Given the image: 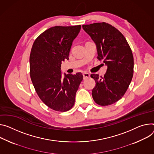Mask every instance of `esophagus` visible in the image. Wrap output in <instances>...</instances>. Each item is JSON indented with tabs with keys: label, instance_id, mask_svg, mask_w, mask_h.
<instances>
[{
	"label": "esophagus",
	"instance_id": "1",
	"mask_svg": "<svg viewBox=\"0 0 154 154\" xmlns=\"http://www.w3.org/2000/svg\"><path fill=\"white\" fill-rule=\"evenodd\" d=\"M83 79L86 80V79H88L90 77V75L87 72H84L83 74Z\"/></svg>",
	"mask_w": 154,
	"mask_h": 154
}]
</instances>
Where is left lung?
<instances>
[{"mask_svg": "<svg viewBox=\"0 0 154 154\" xmlns=\"http://www.w3.org/2000/svg\"><path fill=\"white\" fill-rule=\"evenodd\" d=\"M82 27L96 44L97 58L107 67L103 77L91 75L96 82L93 98L100 106L114 104L125 94L133 78L134 60L130 47L123 35L108 23H96Z\"/></svg>", "mask_w": 154, "mask_h": 154, "instance_id": "obj_1", "label": "left lung"}]
</instances>
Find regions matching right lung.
Returning <instances> with one entry per match:
<instances>
[{"mask_svg":"<svg viewBox=\"0 0 154 154\" xmlns=\"http://www.w3.org/2000/svg\"><path fill=\"white\" fill-rule=\"evenodd\" d=\"M81 26H54L42 33L34 41L29 58L30 75L40 99L57 111L71 109L83 80L81 72L62 78L61 62L69 60L74 40Z\"/></svg>","mask_w":154,"mask_h":154,"instance_id":"obj_1","label":"right lung"}]
</instances>
